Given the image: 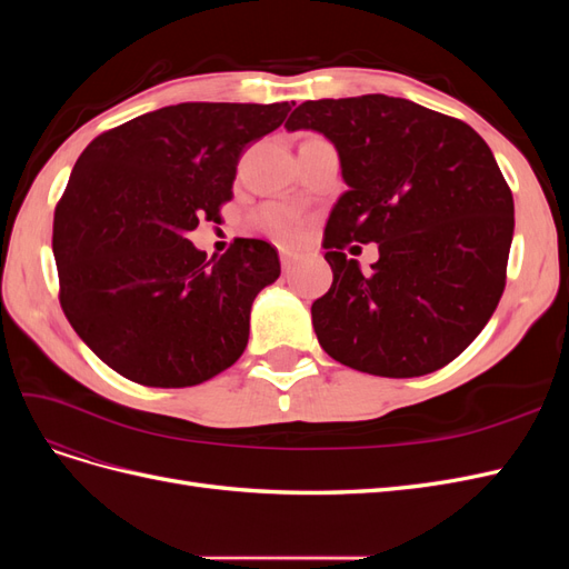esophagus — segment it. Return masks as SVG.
I'll return each mask as SVG.
<instances>
[{
	"mask_svg": "<svg viewBox=\"0 0 569 569\" xmlns=\"http://www.w3.org/2000/svg\"><path fill=\"white\" fill-rule=\"evenodd\" d=\"M280 261H282V270L284 272H291L295 270V266H297V253H291V251H280Z\"/></svg>",
	"mask_w": 569,
	"mask_h": 569,
	"instance_id": "obj_1",
	"label": "esophagus"
}]
</instances>
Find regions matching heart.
<instances>
[{
  "label": "heart",
  "instance_id": "heart-1",
  "mask_svg": "<svg viewBox=\"0 0 569 569\" xmlns=\"http://www.w3.org/2000/svg\"><path fill=\"white\" fill-rule=\"evenodd\" d=\"M253 222L270 237L280 239V242H291L301 230V216L297 209L287 203H266L256 211Z\"/></svg>",
  "mask_w": 569,
  "mask_h": 569
}]
</instances>
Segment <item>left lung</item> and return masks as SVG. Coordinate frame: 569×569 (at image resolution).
Masks as SVG:
<instances>
[{
  "label": "left lung",
  "instance_id": "left-lung-1",
  "mask_svg": "<svg viewBox=\"0 0 569 569\" xmlns=\"http://www.w3.org/2000/svg\"><path fill=\"white\" fill-rule=\"evenodd\" d=\"M284 128L322 132L349 184L322 234L335 280L311 306L320 347L380 377L449 366L506 287L515 206L489 144L458 118L387 94L303 101ZM351 241L381 249L370 273L342 253Z\"/></svg>",
  "mask_w": 569,
  "mask_h": 569
}]
</instances>
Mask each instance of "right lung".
<instances>
[{
	"mask_svg": "<svg viewBox=\"0 0 569 569\" xmlns=\"http://www.w3.org/2000/svg\"><path fill=\"white\" fill-rule=\"evenodd\" d=\"M291 107L187 101L101 132L54 211L59 301L109 368L144 387H194L244 353L278 249L239 237L218 258L187 239L220 220L242 151Z\"/></svg>",
	"mask_w": 569,
	"mask_h": 569,
	"instance_id": "obj_1",
	"label": "right lung"
}]
</instances>
